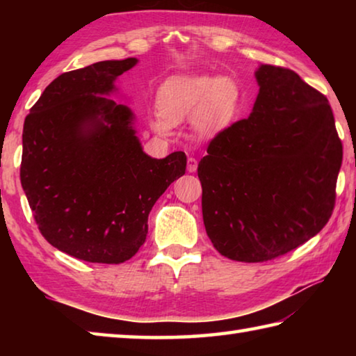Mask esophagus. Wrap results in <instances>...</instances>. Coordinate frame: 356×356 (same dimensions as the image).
<instances>
[{
  "instance_id": "34e87169",
  "label": "esophagus",
  "mask_w": 356,
  "mask_h": 356,
  "mask_svg": "<svg viewBox=\"0 0 356 356\" xmlns=\"http://www.w3.org/2000/svg\"><path fill=\"white\" fill-rule=\"evenodd\" d=\"M186 170H188V172H195L197 170V160L193 159V156H190L188 165H186Z\"/></svg>"
}]
</instances>
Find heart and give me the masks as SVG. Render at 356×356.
Wrapping results in <instances>:
<instances>
[{
  "label": "heart",
  "instance_id": "heart-1",
  "mask_svg": "<svg viewBox=\"0 0 356 356\" xmlns=\"http://www.w3.org/2000/svg\"><path fill=\"white\" fill-rule=\"evenodd\" d=\"M238 88L231 78L209 75L172 76L156 92L154 129L166 134L170 125L193 116V129L201 138H215L231 127L238 108Z\"/></svg>",
  "mask_w": 356,
  "mask_h": 356
}]
</instances>
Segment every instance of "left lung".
Wrapping results in <instances>:
<instances>
[{"label":"left lung","mask_w":356,"mask_h":356,"mask_svg":"<svg viewBox=\"0 0 356 356\" xmlns=\"http://www.w3.org/2000/svg\"><path fill=\"white\" fill-rule=\"evenodd\" d=\"M250 118L215 136L197 165L215 250L265 262L298 248L333 213L342 143L328 99L293 70L264 64Z\"/></svg>","instance_id":"8db88e82"}]
</instances>
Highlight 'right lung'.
Wrapping results in <instances>:
<instances>
[{
    "label": "right lung",
    "instance_id": "obj_1",
    "mask_svg": "<svg viewBox=\"0 0 356 356\" xmlns=\"http://www.w3.org/2000/svg\"><path fill=\"white\" fill-rule=\"evenodd\" d=\"M136 58L55 78L23 124L20 180L39 231L72 257L120 264L147 236L156 200L186 170L185 152H143L134 113L104 97Z\"/></svg>",
    "mask_w": 356,
    "mask_h": 356
}]
</instances>
